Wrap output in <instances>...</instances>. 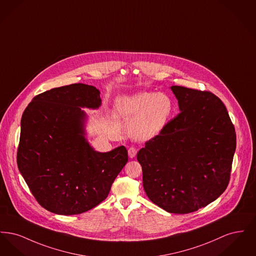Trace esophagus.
Here are the masks:
<instances>
[{
    "instance_id": "34e87169",
    "label": "esophagus",
    "mask_w": 256,
    "mask_h": 256,
    "mask_svg": "<svg viewBox=\"0 0 256 256\" xmlns=\"http://www.w3.org/2000/svg\"><path fill=\"white\" fill-rule=\"evenodd\" d=\"M136 154H137V150L135 148L132 146V148H128V156H130V158H134L136 156Z\"/></svg>"
}]
</instances>
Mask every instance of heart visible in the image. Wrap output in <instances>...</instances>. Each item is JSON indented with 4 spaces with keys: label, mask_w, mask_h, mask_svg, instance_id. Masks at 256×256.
I'll list each match as a JSON object with an SVG mask.
<instances>
[{
    "label": "heart",
    "mask_w": 256,
    "mask_h": 256,
    "mask_svg": "<svg viewBox=\"0 0 256 256\" xmlns=\"http://www.w3.org/2000/svg\"><path fill=\"white\" fill-rule=\"evenodd\" d=\"M116 114L128 124V134L139 141L150 140L158 135L169 122L174 102L163 93L142 91L118 98Z\"/></svg>",
    "instance_id": "heart-1"
}]
</instances>
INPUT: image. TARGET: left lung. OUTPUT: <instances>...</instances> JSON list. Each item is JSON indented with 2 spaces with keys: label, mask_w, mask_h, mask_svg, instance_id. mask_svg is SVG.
<instances>
[{
  "label": "left lung",
  "mask_w": 256,
  "mask_h": 256,
  "mask_svg": "<svg viewBox=\"0 0 256 256\" xmlns=\"http://www.w3.org/2000/svg\"><path fill=\"white\" fill-rule=\"evenodd\" d=\"M180 113L137 154L148 198L169 213L206 206L226 189L236 134L219 98L170 86Z\"/></svg>",
  "instance_id": "8db88e82"
}]
</instances>
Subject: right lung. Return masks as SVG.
<instances>
[{
  "instance_id": "right-lung-1",
  "label": "right lung",
  "mask_w": 256,
  "mask_h": 256,
  "mask_svg": "<svg viewBox=\"0 0 256 256\" xmlns=\"http://www.w3.org/2000/svg\"><path fill=\"white\" fill-rule=\"evenodd\" d=\"M100 90L84 84L39 94L21 119L18 168L42 207L58 215H76L100 204L128 162L124 146L108 152L86 138L82 108L102 106Z\"/></svg>"
}]
</instances>
